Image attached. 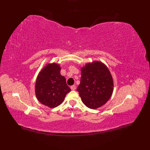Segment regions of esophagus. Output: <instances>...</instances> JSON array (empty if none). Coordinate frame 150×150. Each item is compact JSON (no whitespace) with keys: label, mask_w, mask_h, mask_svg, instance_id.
Segmentation results:
<instances>
[{"label":"esophagus","mask_w":150,"mask_h":150,"mask_svg":"<svg viewBox=\"0 0 150 150\" xmlns=\"http://www.w3.org/2000/svg\"><path fill=\"white\" fill-rule=\"evenodd\" d=\"M71 90H75L76 89V86L75 85H72L71 86Z\"/></svg>","instance_id":"esophagus-1"}]
</instances>
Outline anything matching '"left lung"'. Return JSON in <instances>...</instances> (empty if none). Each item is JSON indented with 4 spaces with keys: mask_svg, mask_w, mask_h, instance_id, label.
I'll list each match as a JSON object with an SVG mask.
<instances>
[{
    "mask_svg": "<svg viewBox=\"0 0 150 150\" xmlns=\"http://www.w3.org/2000/svg\"><path fill=\"white\" fill-rule=\"evenodd\" d=\"M81 83L77 88L83 103L90 109L105 104L113 92L114 83L108 67L101 61L87 63L81 68Z\"/></svg>",
    "mask_w": 150,
    "mask_h": 150,
    "instance_id": "1",
    "label": "left lung"
}]
</instances>
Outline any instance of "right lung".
<instances>
[{"mask_svg": "<svg viewBox=\"0 0 150 150\" xmlns=\"http://www.w3.org/2000/svg\"><path fill=\"white\" fill-rule=\"evenodd\" d=\"M61 66L55 62L47 63L38 75L35 93L38 100L45 106L53 108L63 102L71 91L66 78L61 74Z\"/></svg>", "mask_w": 150, "mask_h": 150, "instance_id": "1", "label": "right lung"}]
</instances>
